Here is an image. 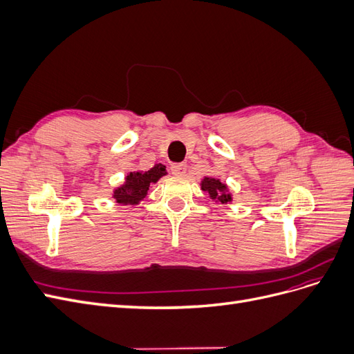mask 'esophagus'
<instances>
[{"instance_id": "34e87169", "label": "esophagus", "mask_w": 354, "mask_h": 354, "mask_svg": "<svg viewBox=\"0 0 354 354\" xmlns=\"http://www.w3.org/2000/svg\"><path fill=\"white\" fill-rule=\"evenodd\" d=\"M171 173L174 176H185L186 174V164H173L171 165Z\"/></svg>"}]
</instances>
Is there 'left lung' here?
I'll return each instance as SVG.
<instances>
[{
	"mask_svg": "<svg viewBox=\"0 0 354 354\" xmlns=\"http://www.w3.org/2000/svg\"><path fill=\"white\" fill-rule=\"evenodd\" d=\"M202 190L208 192L211 199L218 201L221 203H226L232 199V195L227 194V186L221 183L220 180L217 178H211V177H205L202 181Z\"/></svg>",
	"mask_w": 354,
	"mask_h": 354,
	"instance_id": "1",
	"label": "left lung"
}]
</instances>
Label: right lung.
Listing matches in <instances>:
<instances>
[{"mask_svg":"<svg viewBox=\"0 0 354 354\" xmlns=\"http://www.w3.org/2000/svg\"><path fill=\"white\" fill-rule=\"evenodd\" d=\"M167 174L165 167L162 164H158L149 171H138V173H130L125 178V185L118 187L113 192V198L116 202L122 203V205H136L140 202L146 195L149 186Z\"/></svg>","mask_w":354,"mask_h":354,"instance_id":"add662e5","label":"right lung"}]
</instances>
